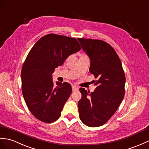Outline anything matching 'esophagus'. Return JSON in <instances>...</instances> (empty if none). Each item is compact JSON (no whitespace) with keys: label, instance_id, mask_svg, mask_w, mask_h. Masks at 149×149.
<instances>
[{"label":"esophagus","instance_id":"obj_1","mask_svg":"<svg viewBox=\"0 0 149 149\" xmlns=\"http://www.w3.org/2000/svg\"><path fill=\"white\" fill-rule=\"evenodd\" d=\"M78 90H79V88L77 87V86H72V91L75 92V91H77Z\"/></svg>","mask_w":149,"mask_h":149}]
</instances>
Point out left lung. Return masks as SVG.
<instances>
[{
  "mask_svg": "<svg viewBox=\"0 0 149 149\" xmlns=\"http://www.w3.org/2000/svg\"><path fill=\"white\" fill-rule=\"evenodd\" d=\"M77 39L90 58L89 72L98 78L94 92L79 89L82 95L78 102L79 117L85 125L98 127L108 121L121 103L125 74L120 58L109 44L98 39Z\"/></svg>",
  "mask_w": 149,
  "mask_h": 149,
  "instance_id": "1",
  "label": "left lung"
}]
</instances>
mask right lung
Instances as JSON below:
<instances>
[{"label": "right lung", "instance_id": "obj_1", "mask_svg": "<svg viewBox=\"0 0 149 149\" xmlns=\"http://www.w3.org/2000/svg\"><path fill=\"white\" fill-rule=\"evenodd\" d=\"M81 49L75 38L50 33L41 37L28 54L22 69V93L30 112L40 121L51 123L60 117L72 89L68 82H57L54 88L52 74Z\"/></svg>", "mask_w": 149, "mask_h": 149}]
</instances>
